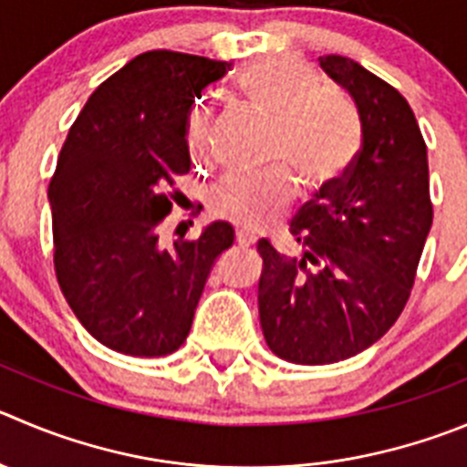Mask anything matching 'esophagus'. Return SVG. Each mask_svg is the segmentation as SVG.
<instances>
[{
    "label": "esophagus",
    "instance_id": "34e87169",
    "mask_svg": "<svg viewBox=\"0 0 467 467\" xmlns=\"http://www.w3.org/2000/svg\"><path fill=\"white\" fill-rule=\"evenodd\" d=\"M234 242H237L239 246H254L255 234L246 233V230H237V234H234Z\"/></svg>",
    "mask_w": 467,
    "mask_h": 467
}]
</instances>
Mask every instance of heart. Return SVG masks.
Returning a JSON list of instances; mask_svg holds the SVG:
<instances>
[{
  "label": "heart",
  "mask_w": 467,
  "mask_h": 467,
  "mask_svg": "<svg viewBox=\"0 0 467 467\" xmlns=\"http://www.w3.org/2000/svg\"><path fill=\"white\" fill-rule=\"evenodd\" d=\"M311 76L297 59H267L239 82L244 99L255 112L272 117V156L297 174L304 189H320L346 170L355 151V130L341 108L306 89ZM193 159L207 154V124L193 117L189 126ZM295 193L285 168L254 177H230L209 193L216 219L237 228L258 230L285 212Z\"/></svg>",
  "instance_id": "heart-1"
}]
</instances>
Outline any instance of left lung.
Masks as SVG:
<instances>
[{
	"instance_id": "8db88e82",
	"label": "left lung",
	"mask_w": 467,
	"mask_h": 467,
	"mask_svg": "<svg viewBox=\"0 0 467 467\" xmlns=\"http://www.w3.org/2000/svg\"><path fill=\"white\" fill-rule=\"evenodd\" d=\"M317 62L355 103L361 147L290 223L302 255L258 244L265 341L308 366L359 355L389 332L433 223L426 142L408 101L348 57Z\"/></svg>"
}]
</instances>
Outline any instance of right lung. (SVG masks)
Returning a JSON list of instances; mask_svg holds the SVG:
<instances>
[{
  "label": "right lung",
  "mask_w": 467,
  "mask_h": 467,
  "mask_svg": "<svg viewBox=\"0 0 467 467\" xmlns=\"http://www.w3.org/2000/svg\"><path fill=\"white\" fill-rule=\"evenodd\" d=\"M230 64L184 52L138 55L96 87L47 189L55 272L87 332L115 352L163 357L186 341L209 272L234 242L225 221L195 242L159 244L165 189L191 170L189 115Z\"/></svg>",
  "instance_id": "obj_1"
}]
</instances>
